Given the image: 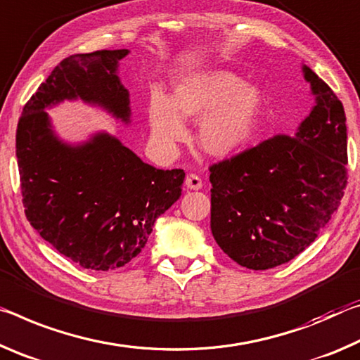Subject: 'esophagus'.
I'll use <instances>...</instances> for the list:
<instances>
[{
    "label": "esophagus",
    "mask_w": 360,
    "mask_h": 360,
    "mask_svg": "<svg viewBox=\"0 0 360 360\" xmlns=\"http://www.w3.org/2000/svg\"><path fill=\"white\" fill-rule=\"evenodd\" d=\"M185 185H186L188 190L198 191V190H201V188H202V180H201V176H199V175L190 174V175H186Z\"/></svg>",
    "instance_id": "esophagus-1"
}]
</instances>
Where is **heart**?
Here are the masks:
<instances>
[{"mask_svg":"<svg viewBox=\"0 0 360 360\" xmlns=\"http://www.w3.org/2000/svg\"><path fill=\"white\" fill-rule=\"evenodd\" d=\"M263 94L226 70L186 75L174 84L172 97L153 92L148 124L153 143L172 150L186 139L184 120L201 121L198 140L212 156H226L249 141L260 126Z\"/></svg>","mask_w":360,"mask_h":360,"instance_id":"obj_1","label":"heart"}]
</instances>
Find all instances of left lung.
<instances>
[{
  "instance_id": "obj_1",
  "label": "left lung",
  "mask_w": 360,
  "mask_h": 360,
  "mask_svg": "<svg viewBox=\"0 0 360 360\" xmlns=\"http://www.w3.org/2000/svg\"><path fill=\"white\" fill-rule=\"evenodd\" d=\"M316 105L295 135H274L210 166V229L240 266L284 264L314 243L347 180L343 103L309 67Z\"/></svg>"
}]
</instances>
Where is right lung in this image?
I'll list each match as a JSON object with an SVG mask.
<instances>
[{
    "instance_id": "right-lung-1",
    "label": "right lung",
    "mask_w": 360,
    "mask_h": 360,
    "mask_svg": "<svg viewBox=\"0 0 360 360\" xmlns=\"http://www.w3.org/2000/svg\"><path fill=\"white\" fill-rule=\"evenodd\" d=\"M129 49L75 54L57 65L23 107L15 134L22 201L41 238L81 268L116 269L139 255L155 226L181 196L185 172L141 161L107 132L70 145L46 108L63 100L107 110L131 122L129 91L117 65Z\"/></svg>"
}]
</instances>
